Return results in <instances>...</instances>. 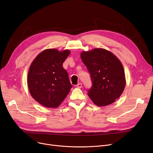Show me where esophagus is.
Here are the masks:
<instances>
[{"label": "esophagus", "instance_id": "esophagus-1", "mask_svg": "<svg viewBox=\"0 0 153 153\" xmlns=\"http://www.w3.org/2000/svg\"><path fill=\"white\" fill-rule=\"evenodd\" d=\"M82 86V83H81V82L78 83V84H77V85H76V87L78 88H81Z\"/></svg>", "mask_w": 153, "mask_h": 153}]
</instances>
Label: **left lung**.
Here are the masks:
<instances>
[{"label":"left lung","instance_id":"obj_1","mask_svg":"<svg viewBox=\"0 0 153 153\" xmlns=\"http://www.w3.org/2000/svg\"><path fill=\"white\" fill-rule=\"evenodd\" d=\"M81 58L91 75L93 85L88 94L93 102L99 106L115 102L126 84L125 72L120 60L103 48L83 51Z\"/></svg>","mask_w":153,"mask_h":153}]
</instances>
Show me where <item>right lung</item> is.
<instances>
[{
	"instance_id": "add662e5",
	"label": "right lung",
	"mask_w": 153,
	"mask_h": 153,
	"mask_svg": "<svg viewBox=\"0 0 153 153\" xmlns=\"http://www.w3.org/2000/svg\"><path fill=\"white\" fill-rule=\"evenodd\" d=\"M71 52L46 49L30 65L27 86L31 97L47 108H56L66 98L72 86L67 72L62 67Z\"/></svg>"
}]
</instances>
